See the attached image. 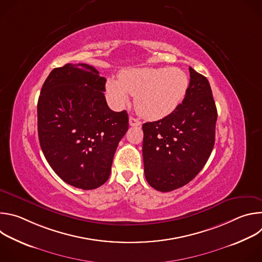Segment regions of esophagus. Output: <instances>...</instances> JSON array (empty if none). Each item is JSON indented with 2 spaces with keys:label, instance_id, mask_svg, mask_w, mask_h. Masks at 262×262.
Listing matches in <instances>:
<instances>
[{
  "label": "esophagus",
  "instance_id": "obj_1",
  "mask_svg": "<svg viewBox=\"0 0 262 262\" xmlns=\"http://www.w3.org/2000/svg\"><path fill=\"white\" fill-rule=\"evenodd\" d=\"M142 124V122L140 120H138L137 118L130 116L129 117V125L130 126H140Z\"/></svg>",
  "mask_w": 262,
  "mask_h": 262
}]
</instances>
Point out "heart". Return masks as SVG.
<instances>
[{
    "label": "heart",
    "instance_id": "heart-1",
    "mask_svg": "<svg viewBox=\"0 0 262 262\" xmlns=\"http://www.w3.org/2000/svg\"><path fill=\"white\" fill-rule=\"evenodd\" d=\"M189 89V78L177 67L132 68L122 71L119 80L108 79L106 90L116 107L124 106L129 94L136 107L148 119H161L176 110Z\"/></svg>",
    "mask_w": 262,
    "mask_h": 262
}]
</instances>
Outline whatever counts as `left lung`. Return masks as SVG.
<instances>
[{
  "label": "left lung",
  "instance_id": "8db88e82",
  "mask_svg": "<svg viewBox=\"0 0 262 262\" xmlns=\"http://www.w3.org/2000/svg\"><path fill=\"white\" fill-rule=\"evenodd\" d=\"M182 102L161 120L143 124L147 182L161 192L189 183L206 164L214 145L216 107L207 79L190 67Z\"/></svg>",
  "mask_w": 262,
  "mask_h": 262
}]
</instances>
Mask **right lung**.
Listing matches in <instances>:
<instances>
[{
	"label": "right lung",
	"mask_w": 262,
	"mask_h": 262,
	"mask_svg": "<svg viewBox=\"0 0 262 262\" xmlns=\"http://www.w3.org/2000/svg\"><path fill=\"white\" fill-rule=\"evenodd\" d=\"M106 80L88 64H65L47 78L37 103L38 138L56 174L82 190L110 176L117 146L128 129L126 111L114 112L103 92Z\"/></svg>",
	"instance_id": "add662e5"
}]
</instances>
